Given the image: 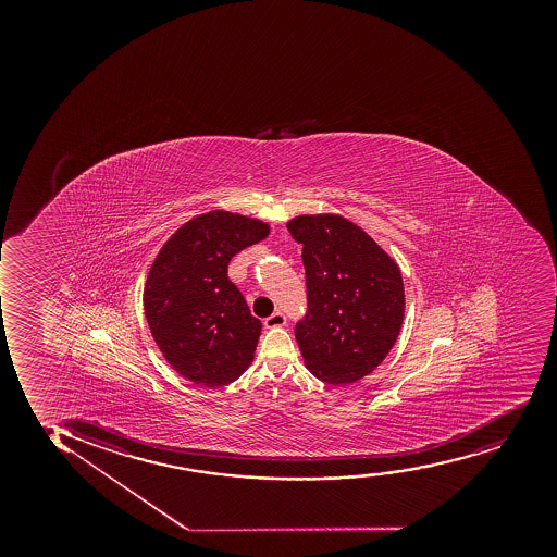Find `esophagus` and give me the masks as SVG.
Returning <instances> with one entry per match:
<instances>
[{"mask_svg": "<svg viewBox=\"0 0 557 557\" xmlns=\"http://www.w3.org/2000/svg\"><path fill=\"white\" fill-rule=\"evenodd\" d=\"M263 325H265V329H276V326H284L286 325V315H284L282 312L271 313V315L265 318V321H263Z\"/></svg>", "mask_w": 557, "mask_h": 557, "instance_id": "obj_1", "label": "esophagus"}]
</instances>
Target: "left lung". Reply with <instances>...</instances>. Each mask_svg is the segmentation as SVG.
Returning a JSON list of instances; mask_svg holds the SVG:
<instances>
[{
	"label": "left lung",
	"mask_w": 557,
	"mask_h": 557,
	"mask_svg": "<svg viewBox=\"0 0 557 557\" xmlns=\"http://www.w3.org/2000/svg\"><path fill=\"white\" fill-rule=\"evenodd\" d=\"M288 231L302 244L307 273L308 312L295 326L305 366L323 383H357L383 362L401 331V271L342 215H299Z\"/></svg>",
	"instance_id": "obj_1"
}]
</instances>
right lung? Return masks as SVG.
<instances>
[{"mask_svg": "<svg viewBox=\"0 0 557 557\" xmlns=\"http://www.w3.org/2000/svg\"><path fill=\"white\" fill-rule=\"evenodd\" d=\"M269 236V224L213 210L166 239L145 282V315L166 362L191 383L218 388L255 358L262 321L228 281L232 256Z\"/></svg>", "mask_w": 557, "mask_h": 557, "instance_id": "right-lung-1", "label": "right lung"}]
</instances>
